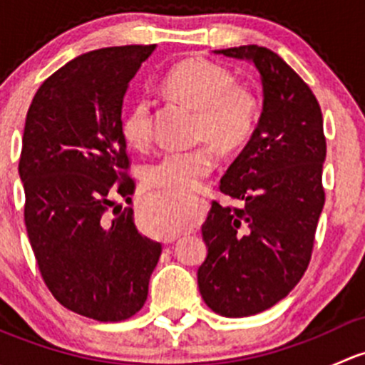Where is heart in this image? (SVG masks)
<instances>
[{"mask_svg":"<svg viewBox=\"0 0 365 365\" xmlns=\"http://www.w3.org/2000/svg\"><path fill=\"white\" fill-rule=\"evenodd\" d=\"M162 86L171 97L196 111V139H208L224 152L240 148L251 139L257 123V98L245 86L235 84L233 76L220 65L190 58L168 72ZM121 138L132 148H145L152 135V116L146 98H135L120 121ZM217 155L210 146L168 152L150 162L143 171L148 185L169 192L189 194L201 187L215 169ZM145 227L155 237H171L182 227L175 201L150 205Z\"/></svg>","mask_w":365,"mask_h":365,"instance_id":"b5f03b06","label":"heart"}]
</instances>
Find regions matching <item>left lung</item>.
<instances>
[{
	"instance_id": "obj_1",
	"label": "left lung",
	"mask_w": 365,
	"mask_h": 365,
	"mask_svg": "<svg viewBox=\"0 0 365 365\" xmlns=\"http://www.w3.org/2000/svg\"><path fill=\"white\" fill-rule=\"evenodd\" d=\"M213 53L251 61L263 86L259 121L220 178V192L240 206L213 201L201 227L208 254L197 268L206 305L244 318L282 300L307 270L325 205L327 143L318 101L279 54L259 46Z\"/></svg>"
}]
</instances>
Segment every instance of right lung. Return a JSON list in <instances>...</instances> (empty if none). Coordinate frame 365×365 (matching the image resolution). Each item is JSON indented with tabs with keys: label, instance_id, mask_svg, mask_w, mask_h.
Returning <instances> with one entry per match:
<instances>
[{
	"label": "right lung",
	"instance_id": "1",
	"mask_svg": "<svg viewBox=\"0 0 365 365\" xmlns=\"http://www.w3.org/2000/svg\"><path fill=\"white\" fill-rule=\"evenodd\" d=\"M157 46L73 58L42 83L26 114L19 176L24 222L40 274L63 307L121 322L145 305L162 245L143 237L130 201L120 121L123 97Z\"/></svg>",
	"mask_w": 365,
	"mask_h": 365
}]
</instances>
